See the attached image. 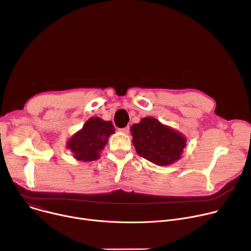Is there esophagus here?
I'll use <instances>...</instances> for the list:
<instances>
[{
    "instance_id": "esophagus-1",
    "label": "esophagus",
    "mask_w": 251,
    "mask_h": 251,
    "mask_svg": "<svg viewBox=\"0 0 251 251\" xmlns=\"http://www.w3.org/2000/svg\"><path fill=\"white\" fill-rule=\"evenodd\" d=\"M121 133H124V134H128L129 133V131H130V128H129V126H127V127H125V128H121V129H118Z\"/></svg>"
}]
</instances>
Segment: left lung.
Masks as SVG:
<instances>
[{"mask_svg": "<svg viewBox=\"0 0 251 251\" xmlns=\"http://www.w3.org/2000/svg\"><path fill=\"white\" fill-rule=\"evenodd\" d=\"M137 153L157 165H170L180 158L185 137L152 117H145L131 127Z\"/></svg>", "mask_w": 251, "mask_h": 251, "instance_id": "obj_1", "label": "left lung"}]
</instances>
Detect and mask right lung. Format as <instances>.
Listing matches in <instances>:
<instances>
[{
  "label": "right lung",
  "instance_id": "add662e5",
  "mask_svg": "<svg viewBox=\"0 0 251 251\" xmlns=\"http://www.w3.org/2000/svg\"><path fill=\"white\" fill-rule=\"evenodd\" d=\"M115 131L111 121L100 117H91L82 128L73 135L67 143L74 157L81 161H93L100 158V152L105 147L107 140Z\"/></svg>",
  "mask_w": 251,
  "mask_h": 251
}]
</instances>
